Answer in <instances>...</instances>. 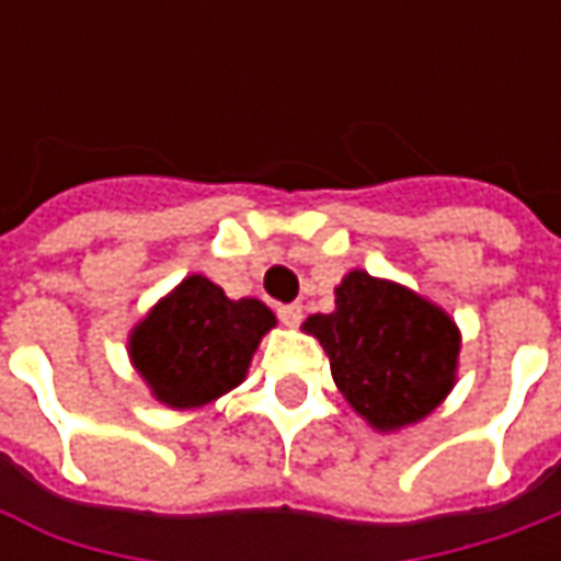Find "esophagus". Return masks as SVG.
<instances>
[{
    "mask_svg": "<svg viewBox=\"0 0 561 561\" xmlns=\"http://www.w3.org/2000/svg\"><path fill=\"white\" fill-rule=\"evenodd\" d=\"M279 318L285 328H297L304 321V306L300 304H285L279 306Z\"/></svg>",
    "mask_w": 561,
    "mask_h": 561,
    "instance_id": "esophagus-1",
    "label": "esophagus"
}]
</instances>
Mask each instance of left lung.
Masks as SVG:
<instances>
[{
    "label": "left lung",
    "mask_w": 561,
    "mask_h": 561,
    "mask_svg": "<svg viewBox=\"0 0 561 561\" xmlns=\"http://www.w3.org/2000/svg\"><path fill=\"white\" fill-rule=\"evenodd\" d=\"M340 393L378 433L421 423L457 385L459 328L442 306L366 270L345 273L336 309L304 321Z\"/></svg>",
    "instance_id": "1"
}]
</instances>
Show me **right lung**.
Instances as JSON below:
<instances>
[{"mask_svg":"<svg viewBox=\"0 0 561 561\" xmlns=\"http://www.w3.org/2000/svg\"><path fill=\"white\" fill-rule=\"evenodd\" d=\"M276 316L255 297L231 300L201 273L185 276L128 333V360L168 409L209 405L243 385Z\"/></svg>","mask_w":561,"mask_h":561,"instance_id":"add662e5","label":"right lung"}]
</instances>
